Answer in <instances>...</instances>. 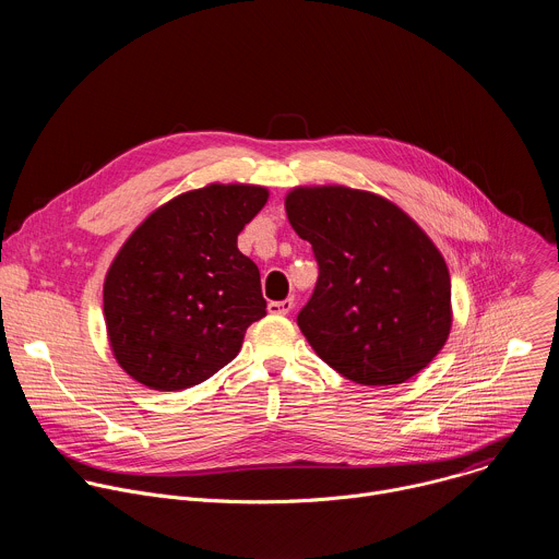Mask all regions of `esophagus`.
I'll list each match as a JSON object with an SVG mask.
<instances>
[{"mask_svg":"<svg viewBox=\"0 0 559 559\" xmlns=\"http://www.w3.org/2000/svg\"><path fill=\"white\" fill-rule=\"evenodd\" d=\"M267 309H270V313H278V316H285V313H289V311L294 309V298H285V300H272V302L267 305Z\"/></svg>","mask_w":559,"mask_h":559,"instance_id":"34e87169","label":"esophagus"}]
</instances>
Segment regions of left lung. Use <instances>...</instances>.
<instances>
[{"label": "left lung", "mask_w": 559, "mask_h": 559, "mask_svg": "<svg viewBox=\"0 0 559 559\" xmlns=\"http://www.w3.org/2000/svg\"><path fill=\"white\" fill-rule=\"evenodd\" d=\"M285 210L318 263L296 318L311 349L358 384H401L423 371L451 332V278L420 225L345 186L294 188Z\"/></svg>", "instance_id": "obj_1"}]
</instances>
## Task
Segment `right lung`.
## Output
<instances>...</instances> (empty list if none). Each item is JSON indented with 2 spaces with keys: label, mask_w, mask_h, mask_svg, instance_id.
<instances>
[{
  "label": "right lung",
  "mask_w": 559,
  "mask_h": 559,
  "mask_svg": "<svg viewBox=\"0 0 559 559\" xmlns=\"http://www.w3.org/2000/svg\"><path fill=\"white\" fill-rule=\"evenodd\" d=\"M267 188L210 183L154 210L115 257L104 283L112 354L156 391L194 386L241 352L267 313L261 274L236 238Z\"/></svg>",
  "instance_id": "obj_1"
}]
</instances>
